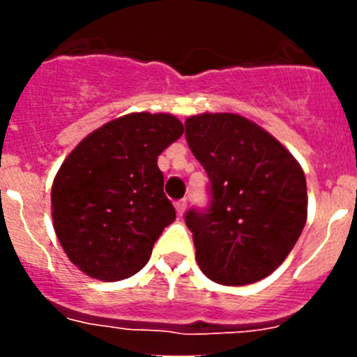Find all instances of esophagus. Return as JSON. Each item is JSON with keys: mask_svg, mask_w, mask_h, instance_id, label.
Wrapping results in <instances>:
<instances>
[{"mask_svg": "<svg viewBox=\"0 0 357 357\" xmlns=\"http://www.w3.org/2000/svg\"><path fill=\"white\" fill-rule=\"evenodd\" d=\"M185 207H188V202L185 200L175 202V209H176V214H178V216H182V214L185 213Z\"/></svg>", "mask_w": 357, "mask_h": 357, "instance_id": "34e87169", "label": "esophagus"}]
</instances>
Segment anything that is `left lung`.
<instances>
[{"mask_svg":"<svg viewBox=\"0 0 357 357\" xmlns=\"http://www.w3.org/2000/svg\"><path fill=\"white\" fill-rule=\"evenodd\" d=\"M185 139L209 176V206L189 209L197 263L214 282H257L288 257L307 218L301 164L238 114L185 119Z\"/></svg>","mask_w":357,"mask_h":357,"instance_id":"left-lung-1","label":"left lung"}]
</instances>
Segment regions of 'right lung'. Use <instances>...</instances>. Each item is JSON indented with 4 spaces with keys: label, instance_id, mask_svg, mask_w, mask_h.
<instances>
[{
    "label": "right lung",
    "instance_id": "add662e5",
    "mask_svg": "<svg viewBox=\"0 0 357 357\" xmlns=\"http://www.w3.org/2000/svg\"><path fill=\"white\" fill-rule=\"evenodd\" d=\"M182 132L175 116L135 112L105 123L62 162L52 188L53 227L82 272L114 282L148 263L175 220L157 157Z\"/></svg>",
    "mask_w": 357,
    "mask_h": 357
}]
</instances>
